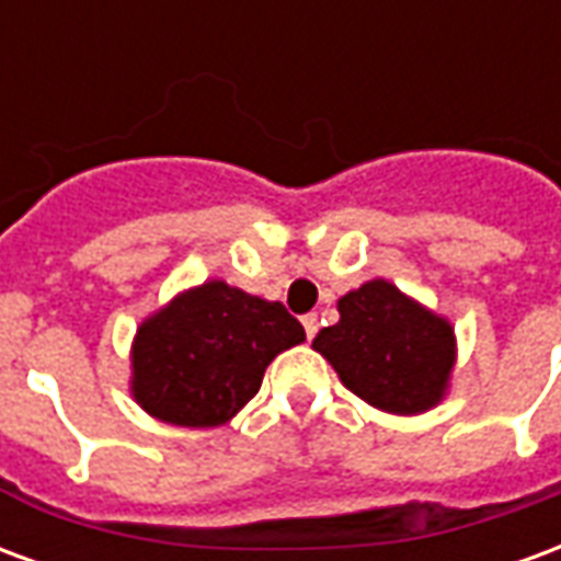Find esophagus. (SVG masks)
Listing matches in <instances>:
<instances>
[{
    "label": "esophagus",
    "mask_w": 561,
    "mask_h": 561,
    "mask_svg": "<svg viewBox=\"0 0 561 561\" xmlns=\"http://www.w3.org/2000/svg\"><path fill=\"white\" fill-rule=\"evenodd\" d=\"M304 330H306V340H312L318 333V316H304Z\"/></svg>",
    "instance_id": "34e87169"
}]
</instances>
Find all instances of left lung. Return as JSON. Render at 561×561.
I'll return each mask as SVG.
<instances>
[{"instance_id":"8db88e82","label":"left lung","mask_w":561,"mask_h":561,"mask_svg":"<svg viewBox=\"0 0 561 561\" xmlns=\"http://www.w3.org/2000/svg\"><path fill=\"white\" fill-rule=\"evenodd\" d=\"M312 348L342 385L376 409L417 414L442 400L454 366V330L390 282L376 279L340 300V321Z\"/></svg>"}]
</instances>
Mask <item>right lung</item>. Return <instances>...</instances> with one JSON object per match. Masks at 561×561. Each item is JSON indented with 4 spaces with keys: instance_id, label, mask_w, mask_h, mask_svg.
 <instances>
[{
    "instance_id": "1",
    "label": "right lung",
    "mask_w": 561,
    "mask_h": 561,
    "mask_svg": "<svg viewBox=\"0 0 561 561\" xmlns=\"http://www.w3.org/2000/svg\"><path fill=\"white\" fill-rule=\"evenodd\" d=\"M304 340L282 304L207 282L138 330L135 400L176 426H219L255 397L270 360Z\"/></svg>"
}]
</instances>
